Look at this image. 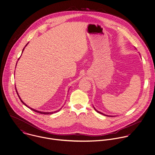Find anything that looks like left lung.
<instances>
[{
    "label": "left lung",
    "mask_w": 155,
    "mask_h": 155,
    "mask_svg": "<svg viewBox=\"0 0 155 155\" xmlns=\"http://www.w3.org/2000/svg\"><path fill=\"white\" fill-rule=\"evenodd\" d=\"M94 109L96 110V112H98V113H99V114H102V115H105V116H107V117H109V115H105V114H103V113H102V112H101L98 111V110H96V109L95 108H94Z\"/></svg>",
    "instance_id": "obj_1"
}]
</instances>
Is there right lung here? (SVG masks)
<instances>
[{
	"mask_svg": "<svg viewBox=\"0 0 155 155\" xmlns=\"http://www.w3.org/2000/svg\"><path fill=\"white\" fill-rule=\"evenodd\" d=\"M28 45V44H27ZM27 45L25 46V47L27 46ZM24 49H25V48H23V51H24ZM15 90H16V88H15ZM16 92H17V95H18V97H19V99H20V100L21 101V102H22V103H23L25 106H26L27 107H28L29 108H30L31 110H34V111H35V112H38V113H40V114H53V113H56V112H58L59 110H60V109H59L58 110H56V111H54V112H41V111H38V110H35V109H32V108H31V107H29L28 105H26L25 103H24L22 101H21V99H20V96H18V93H17V90H16Z\"/></svg>",
	"mask_w": 155,
	"mask_h": 155,
	"instance_id": "add662e5",
	"label": "right lung"
}]
</instances>
